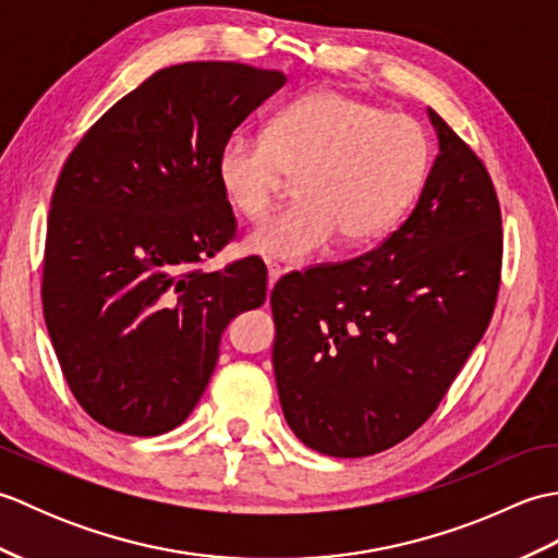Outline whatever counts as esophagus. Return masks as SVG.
Instances as JSON below:
<instances>
[{"label":"esophagus","instance_id":"esophagus-1","mask_svg":"<svg viewBox=\"0 0 558 558\" xmlns=\"http://www.w3.org/2000/svg\"><path fill=\"white\" fill-rule=\"evenodd\" d=\"M282 276V268L278 264H268V286H276V280Z\"/></svg>","mask_w":558,"mask_h":558}]
</instances>
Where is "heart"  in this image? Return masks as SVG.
I'll return each mask as SVG.
<instances>
[{
    "label": "heart",
    "instance_id": "1",
    "mask_svg": "<svg viewBox=\"0 0 558 558\" xmlns=\"http://www.w3.org/2000/svg\"><path fill=\"white\" fill-rule=\"evenodd\" d=\"M429 141L405 114L340 90H318L288 105L268 134L236 129L218 156V182L246 220H264L288 180L300 204L260 225L246 248L304 264L340 236L360 246L384 236L405 213L426 174Z\"/></svg>",
    "mask_w": 558,
    "mask_h": 558
}]
</instances>
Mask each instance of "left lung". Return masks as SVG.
<instances>
[{
	"instance_id": "obj_1",
	"label": "left lung",
	"mask_w": 558,
	"mask_h": 558,
	"mask_svg": "<svg viewBox=\"0 0 558 558\" xmlns=\"http://www.w3.org/2000/svg\"><path fill=\"white\" fill-rule=\"evenodd\" d=\"M438 156L410 218L372 252L270 292L282 414L304 446L364 458L432 417L487 330L501 282L492 177L429 108Z\"/></svg>"
}]
</instances>
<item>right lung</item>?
<instances>
[{
    "mask_svg": "<svg viewBox=\"0 0 558 558\" xmlns=\"http://www.w3.org/2000/svg\"><path fill=\"white\" fill-rule=\"evenodd\" d=\"M286 81L240 62L160 69L69 153L47 218L43 312L71 393L108 429L182 424L225 326L264 304V260L201 264L236 232L220 148Z\"/></svg>",
    "mask_w": 558,
    "mask_h": 558,
    "instance_id": "obj_1",
    "label": "right lung"
}]
</instances>
